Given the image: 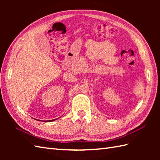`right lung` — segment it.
<instances>
[{"label":"right lung","instance_id":"right-lung-1","mask_svg":"<svg viewBox=\"0 0 160 160\" xmlns=\"http://www.w3.org/2000/svg\"><path fill=\"white\" fill-rule=\"evenodd\" d=\"M55 120H56V119H55ZM48 120V121H46V122H52V121H53V120Z\"/></svg>","mask_w":160,"mask_h":160}]
</instances>
